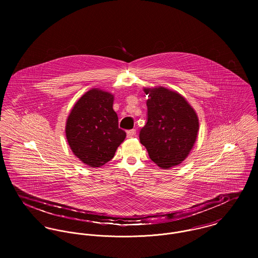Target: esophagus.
<instances>
[{
  "instance_id": "34e87169",
  "label": "esophagus",
  "mask_w": 258,
  "mask_h": 258,
  "mask_svg": "<svg viewBox=\"0 0 258 258\" xmlns=\"http://www.w3.org/2000/svg\"><path fill=\"white\" fill-rule=\"evenodd\" d=\"M134 136H136V130H135V129H132V130L127 131V137H128V138H132V137H134Z\"/></svg>"
}]
</instances>
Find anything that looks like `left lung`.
<instances>
[{
    "label": "left lung",
    "mask_w": 258,
    "mask_h": 258,
    "mask_svg": "<svg viewBox=\"0 0 258 258\" xmlns=\"http://www.w3.org/2000/svg\"><path fill=\"white\" fill-rule=\"evenodd\" d=\"M148 95V120L140 142L150 159L162 169L180 165L198 137L199 118L180 93L162 86L144 88Z\"/></svg>",
    "instance_id": "8db88e82"
}]
</instances>
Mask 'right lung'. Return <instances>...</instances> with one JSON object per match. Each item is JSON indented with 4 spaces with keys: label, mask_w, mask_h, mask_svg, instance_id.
Segmentation results:
<instances>
[{
    "label": "right lung",
    "mask_w": 258,
    "mask_h": 258,
    "mask_svg": "<svg viewBox=\"0 0 258 258\" xmlns=\"http://www.w3.org/2000/svg\"><path fill=\"white\" fill-rule=\"evenodd\" d=\"M114 96L92 88L74 104L68 117L66 135L74 155L89 167H101L114 157L126 137L113 110Z\"/></svg>",
    "instance_id": "right-lung-1"
}]
</instances>
